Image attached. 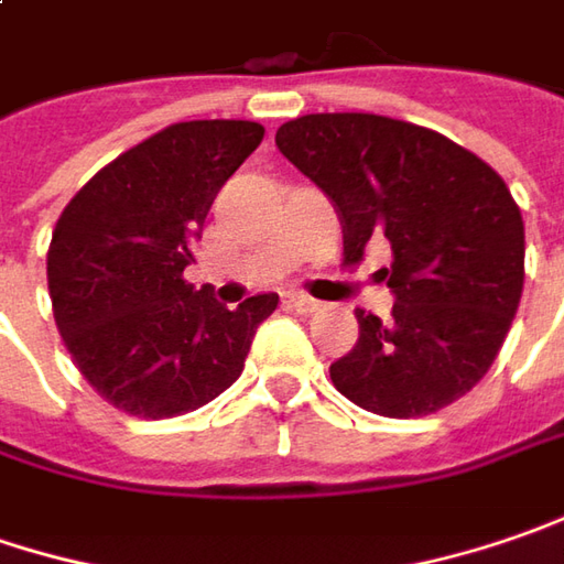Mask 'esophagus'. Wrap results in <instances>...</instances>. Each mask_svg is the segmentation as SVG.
Instances as JSON below:
<instances>
[{"instance_id": "esophagus-1", "label": "esophagus", "mask_w": 564, "mask_h": 564, "mask_svg": "<svg viewBox=\"0 0 564 564\" xmlns=\"http://www.w3.org/2000/svg\"><path fill=\"white\" fill-rule=\"evenodd\" d=\"M283 303L286 308H293V312H300V315H312V312H318V300H312L306 293H300V290H290V293H283Z\"/></svg>"}]
</instances>
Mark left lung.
I'll return each instance as SVG.
<instances>
[{
	"instance_id": "8db88e82",
	"label": "left lung",
	"mask_w": 564,
	"mask_h": 564,
	"mask_svg": "<svg viewBox=\"0 0 564 564\" xmlns=\"http://www.w3.org/2000/svg\"><path fill=\"white\" fill-rule=\"evenodd\" d=\"M281 154L337 208L344 261L391 246V318L356 308L359 340L330 362L356 406L413 420L454 404L499 356L524 290V220L505 180L432 129L376 112H308Z\"/></svg>"
}]
</instances>
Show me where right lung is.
Returning <instances> with one entry per match:
<instances>
[{
	"label": "right lung",
	"mask_w": 564,
	"mask_h": 564,
	"mask_svg": "<svg viewBox=\"0 0 564 564\" xmlns=\"http://www.w3.org/2000/svg\"><path fill=\"white\" fill-rule=\"evenodd\" d=\"M261 138L246 119L166 126L94 173L59 214L46 252L56 328L112 406L166 420L239 379L278 293L227 308L183 271L220 185Z\"/></svg>",
	"instance_id": "add662e5"
}]
</instances>
